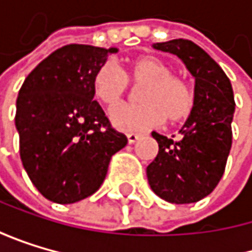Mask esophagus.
Masks as SVG:
<instances>
[{
    "instance_id": "esophagus-1",
    "label": "esophagus",
    "mask_w": 252,
    "mask_h": 252,
    "mask_svg": "<svg viewBox=\"0 0 252 252\" xmlns=\"http://www.w3.org/2000/svg\"><path fill=\"white\" fill-rule=\"evenodd\" d=\"M139 137H140V134H136V133H128V134H127L128 143H134L136 140H139Z\"/></svg>"
}]
</instances>
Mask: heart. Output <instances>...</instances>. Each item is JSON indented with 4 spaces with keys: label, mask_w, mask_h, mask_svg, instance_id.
<instances>
[{
    "label": "heart",
    "mask_w": 252,
    "mask_h": 252,
    "mask_svg": "<svg viewBox=\"0 0 252 252\" xmlns=\"http://www.w3.org/2000/svg\"><path fill=\"white\" fill-rule=\"evenodd\" d=\"M130 78L143 83L139 104H121L110 113L113 127L125 131H145L168 122L186 119L195 105L190 84L177 75L172 67L157 56H139L130 62ZM128 89V77L113 62H105L94 75V94L102 104L116 105Z\"/></svg>",
    "instance_id": "b5f03b06"
}]
</instances>
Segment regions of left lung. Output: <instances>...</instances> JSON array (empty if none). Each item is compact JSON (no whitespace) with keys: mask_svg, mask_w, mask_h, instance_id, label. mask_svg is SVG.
<instances>
[{"mask_svg":"<svg viewBox=\"0 0 252 252\" xmlns=\"http://www.w3.org/2000/svg\"><path fill=\"white\" fill-rule=\"evenodd\" d=\"M177 56L195 78V105L178 140L153 131L158 154L148 164L153 192L172 204H190L212 193L224 174L231 150L234 95L222 67L188 39L153 45Z\"/></svg>","mask_w":252,"mask_h":252,"instance_id":"left-lung-1","label":"left lung"}]
</instances>
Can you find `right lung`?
I'll list each match as a JSON object with an SVG mask.
<instances>
[{
    "label": "right lung",
    "mask_w": 252,
    "mask_h": 252,
    "mask_svg": "<svg viewBox=\"0 0 252 252\" xmlns=\"http://www.w3.org/2000/svg\"><path fill=\"white\" fill-rule=\"evenodd\" d=\"M118 48L66 45L28 74L16 99L15 125L24 169L57 204L95 193L115 153L127 145L94 101V75Z\"/></svg>",
    "instance_id": "obj_1"
}]
</instances>
